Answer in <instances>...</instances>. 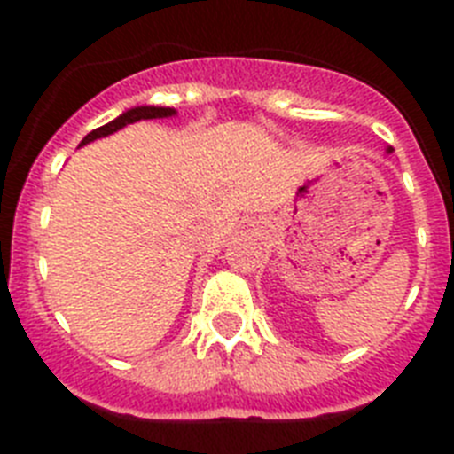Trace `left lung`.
<instances>
[{
	"mask_svg": "<svg viewBox=\"0 0 454 454\" xmlns=\"http://www.w3.org/2000/svg\"><path fill=\"white\" fill-rule=\"evenodd\" d=\"M391 152H393V147H387V154H391Z\"/></svg>",
	"mask_w": 454,
	"mask_h": 454,
	"instance_id": "1",
	"label": "left lung"
}]
</instances>
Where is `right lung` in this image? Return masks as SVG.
<instances>
[{
    "label": "right lung",
    "instance_id": "right-lung-1",
    "mask_svg": "<svg viewBox=\"0 0 454 454\" xmlns=\"http://www.w3.org/2000/svg\"><path fill=\"white\" fill-rule=\"evenodd\" d=\"M172 115H177V111H175V108H170V106H150V104H145V106L127 108V111H122V114H120L115 120L106 122V124H104V127H98V129H92L90 134H88L86 138L82 140V145H79V147L88 145V143H92V140L104 138V136L115 134V131H120V129H122V127H127V124L138 122V120L172 118Z\"/></svg>",
    "mask_w": 454,
    "mask_h": 454
}]
</instances>
